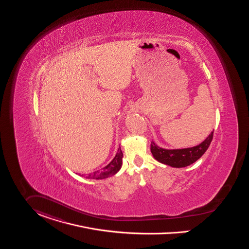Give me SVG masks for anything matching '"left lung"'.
<instances>
[{"label":"left lung","instance_id":"obj_1","mask_svg":"<svg viewBox=\"0 0 249 249\" xmlns=\"http://www.w3.org/2000/svg\"><path fill=\"white\" fill-rule=\"evenodd\" d=\"M213 138V131L198 145L184 149H163L159 147L154 142H151V152L154 158L166 165L181 168L190 165L199 160L209 148Z\"/></svg>","mask_w":249,"mask_h":249}]
</instances>
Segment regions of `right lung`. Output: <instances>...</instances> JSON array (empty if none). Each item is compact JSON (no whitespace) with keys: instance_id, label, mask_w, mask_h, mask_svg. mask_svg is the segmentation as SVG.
Segmentation results:
<instances>
[{"instance_id":"obj_1","label":"right lung","mask_w":249,"mask_h":249,"mask_svg":"<svg viewBox=\"0 0 249 249\" xmlns=\"http://www.w3.org/2000/svg\"><path fill=\"white\" fill-rule=\"evenodd\" d=\"M122 160H123V152L121 148H119L116 156L107 165L99 171H96V172H93L92 174L88 175L86 178H93V179H103V178H107L111 176H114L122 167Z\"/></svg>"}]
</instances>
